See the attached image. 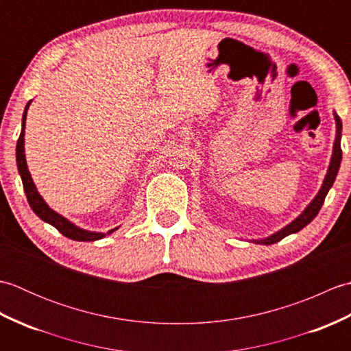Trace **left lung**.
I'll return each mask as SVG.
<instances>
[{"label":"left lung","mask_w":351,"mask_h":351,"mask_svg":"<svg viewBox=\"0 0 351 351\" xmlns=\"http://www.w3.org/2000/svg\"><path fill=\"white\" fill-rule=\"evenodd\" d=\"M335 121H337V140H335V146H333V155H332V161H330V166H329V170H327V175L324 178V182H323V187L322 190L318 191L317 197L312 200L311 205L306 208V210L303 211V214H300L299 217H297L293 223H289L288 226L283 228L282 230H279V232H276L274 235L265 238V240H258L255 243L258 244H274L278 243L280 240H283V238L291 235V234H295L299 232L300 229H303L306 225H309V223L314 220L317 217V214L319 213V210H322V206L324 204V199L327 196V193H329L330 187L335 182V178H337L338 175V170H339V166H341V160H342V149H341V130H342V122L338 114H335Z\"/></svg>","instance_id":"8db88e82"}]
</instances>
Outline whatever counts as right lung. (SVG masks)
I'll list each match as a JSON object with an SVG mask.
<instances>
[{"label": "right lung", "instance_id": "add662e5", "mask_svg": "<svg viewBox=\"0 0 351 351\" xmlns=\"http://www.w3.org/2000/svg\"><path fill=\"white\" fill-rule=\"evenodd\" d=\"M32 102V101H29ZM29 102L27 104L25 111H24V117H22V130H21V136L18 138L16 143V162H18V170L22 180V185H24V191L29 206L32 210L36 213L37 217H40L43 221L49 223V225L54 226L58 232L63 234L66 238H71V240L75 241H95V240H101V238L106 237V234H99V232H88V230L80 229L75 225H72L69 220H66L62 217L60 214H57L56 211H52L51 208L45 204V200L40 197L39 193H37L32 175L27 169V161H25V154H24V130H25V117H27V110ZM116 230V229H113ZM110 230V232H113Z\"/></svg>", "mask_w": 351, "mask_h": 351}]
</instances>
